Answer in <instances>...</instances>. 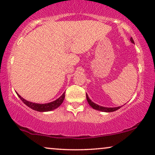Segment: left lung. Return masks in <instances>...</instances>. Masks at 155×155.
Listing matches in <instances>:
<instances>
[{
	"instance_id": "obj_1",
	"label": "left lung",
	"mask_w": 155,
	"mask_h": 155,
	"mask_svg": "<svg viewBox=\"0 0 155 155\" xmlns=\"http://www.w3.org/2000/svg\"><path fill=\"white\" fill-rule=\"evenodd\" d=\"M130 41L132 42L133 44H134V41H133L132 37L130 38ZM86 97H87V102H88L89 104H90V107L93 108L94 109L97 110V111H103V112H113V111H116V110L119 109L121 107V106H120V107H101V106H99L98 104H97L93 102V101L90 99V97H88V95L87 94V93H86Z\"/></svg>"
}]
</instances>
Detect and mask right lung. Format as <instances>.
Returning a JSON list of instances; mask_svg holds the SVG:
<instances>
[{"instance_id": "right-lung-1", "label": "right lung", "mask_w": 155, "mask_h": 155, "mask_svg": "<svg viewBox=\"0 0 155 155\" xmlns=\"http://www.w3.org/2000/svg\"><path fill=\"white\" fill-rule=\"evenodd\" d=\"M65 92H63V94L61 95L59 98L56 99L55 101H51V102H49V103H46V104H38V103L31 102V101H27L26 99L22 98V97H21L18 92H16V94H18V96L20 97V99L23 101V102H24V104H26L28 107L31 108V109L35 110V111H40V112H45V111H53V110L56 109L58 107H60L65 99Z\"/></svg>"}]
</instances>
